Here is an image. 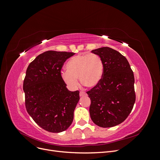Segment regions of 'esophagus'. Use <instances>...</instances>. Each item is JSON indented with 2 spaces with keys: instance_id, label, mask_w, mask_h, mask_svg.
<instances>
[{
  "instance_id": "34e87169",
  "label": "esophagus",
  "mask_w": 160,
  "mask_h": 160,
  "mask_svg": "<svg viewBox=\"0 0 160 160\" xmlns=\"http://www.w3.org/2000/svg\"><path fill=\"white\" fill-rule=\"evenodd\" d=\"M79 95H80V97L85 96V95H87V93H85V92H84V91H81L80 93H79Z\"/></svg>"
}]
</instances>
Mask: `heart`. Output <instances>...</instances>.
<instances>
[{
	"instance_id": "heart-1",
	"label": "heart",
	"mask_w": 160,
	"mask_h": 160,
	"mask_svg": "<svg viewBox=\"0 0 160 160\" xmlns=\"http://www.w3.org/2000/svg\"><path fill=\"white\" fill-rule=\"evenodd\" d=\"M67 71L61 72L62 81L71 89L80 83L86 88H93L103 79L104 65L101 58L95 54L79 55L71 59L66 65Z\"/></svg>"
}]
</instances>
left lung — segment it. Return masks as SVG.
Returning <instances> with one entry per match:
<instances>
[{
    "mask_svg": "<svg viewBox=\"0 0 160 160\" xmlns=\"http://www.w3.org/2000/svg\"><path fill=\"white\" fill-rule=\"evenodd\" d=\"M103 60L104 74L99 85L87 92L91 99L89 113L93 123L111 128L122 123L135 101L134 75L126 58L108 47L92 50Z\"/></svg>",
    "mask_w": 160,
    "mask_h": 160,
    "instance_id": "8db88e82",
    "label": "left lung"
}]
</instances>
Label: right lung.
I'll use <instances>...</instances> for the list:
<instances>
[{"label":"right lung","instance_id":"right-lung-1","mask_svg":"<svg viewBox=\"0 0 160 160\" xmlns=\"http://www.w3.org/2000/svg\"><path fill=\"white\" fill-rule=\"evenodd\" d=\"M74 52L48 51L28 66L23 82L25 106L35 123L47 132L69 128L79 101V91H70L61 77L64 62Z\"/></svg>","mask_w":160,"mask_h":160}]
</instances>
